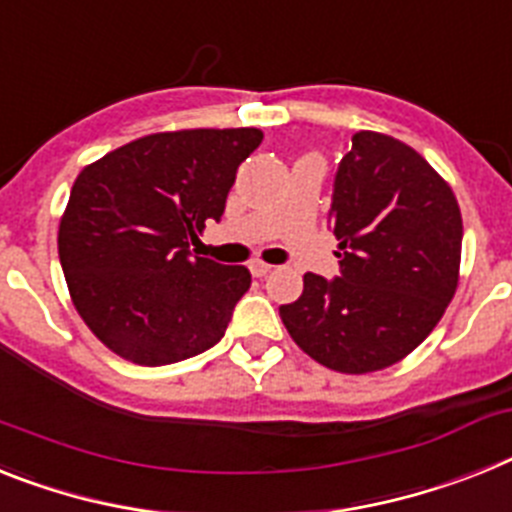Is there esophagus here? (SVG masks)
I'll use <instances>...</instances> for the list:
<instances>
[{"label": "esophagus", "mask_w": 512, "mask_h": 512, "mask_svg": "<svg viewBox=\"0 0 512 512\" xmlns=\"http://www.w3.org/2000/svg\"><path fill=\"white\" fill-rule=\"evenodd\" d=\"M248 269H251L253 277H259V279H261V277H266V274L272 272V266L264 264V261H253V264L248 266Z\"/></svg>", "instance_id": "34e87169"}]
</instances>
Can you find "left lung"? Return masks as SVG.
Segmentation results:
<instances>
[{
	"label": "left lung",
	"mask_w": 512,
	"mask_h": 512,
	"mask_svg": "<svg viewBox=\"0 0 512 512\" xmlns=\"http://www.w3.org/2000/svg\"><path fill=\"white\" fill-rule=\"evenodd\" d=\"M329 222L339 277L308 272L279 316L305 355L349 375L404 360L453 300L461 209L451 186L399 139L357 131L334 176Z\"/></svg>",
	"instance_id": "8db88e82"
}]
</instances>
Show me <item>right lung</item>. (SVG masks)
Returning a JSON list of instances; mask_svg holds the SVG:
<instances>
[{
  "label": "right lung",
  "mask_w": 512,
  "mask_h": 512,
  "mask_svg": "<svg viewBox=\"0 0 512 512\" xmlns=\"http://www.w3.org/2000/svg\"><path fill=\"white\" fill-rule=\"evenodd\" d=\"M259 129H186L134 139L82 170L59 225L69 295L100 342L157 368L202 355L225 336L251 287L246 266L191 256L220 222Z\"/></svg>",
  "instance_id": "1"
}]
</instances>
